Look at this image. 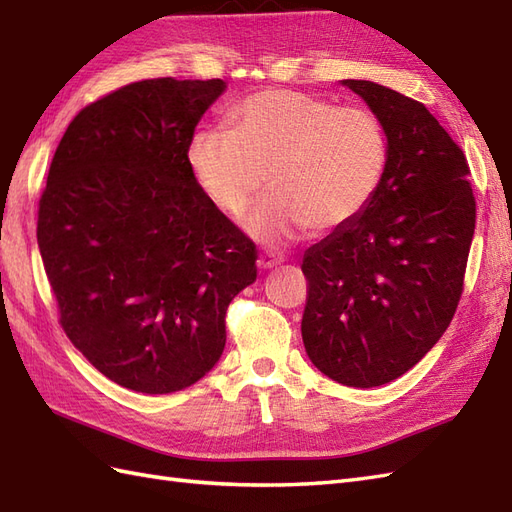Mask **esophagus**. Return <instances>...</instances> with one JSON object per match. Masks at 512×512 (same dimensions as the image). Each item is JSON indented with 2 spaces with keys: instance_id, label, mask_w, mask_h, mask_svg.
Segmentation results:
<instances>
[{
  "instance_id": "esophagus-1",
  "label": "esophagus",
  "mask_w": 512,
  "mask_h": 512,
  "mask_svg": "<svg viewBox=\"0 0 512 512\" xmlns=\"http://www.w3.org/2000/svg\"><path fill=\"white\" fill-rule=\"evenodd\" d=\"M281 264H283V259L277 257V255H272V253H264V255L257 257V266L261 270H274V268H279Z\"/></svg>"
}]
</instances>
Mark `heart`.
I'll return each mask as SVG.
<instances>
[{"instance_id": "heart-1", "label": "heart", "mask_w": 512, "mask_h": 512, "mask_svg": "<svg viewBox=\"0 0 512 512\" xmlns=\"http://www.w3.org/2000/svg\"><path fill=\"white\" fill-rule=\"evenodd\" d=\"M227 131H199L188 162L218 209L240 216L266 186L268 199L244 218L266 246H283L309 227L333 233L374 201L387 173L385 127L365 108L303 90L268 88L229 112Z\"/></svg>"}]
</instances>
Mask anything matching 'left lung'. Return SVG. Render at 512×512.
Wrapping results in <instances>:
<instances>
[{
    "label": "left lung",
    "instance_id": "obj_1",
    "mask_svg": "<svg viewBox=\"0 0 512 512\" xmlns=\"http://www.w3.org/2000/svg\"><path fill=\"white\" fill-rule=\"evenodd\" d=\"M385 127L387 173L352 225L307 248L303 344L348 387L409 372L448 329L476 229L469 166L424 103L368 80H342Z\"/></svg>",
    "mask_w": 512,
    "mask_h": 512
}]
</instances>
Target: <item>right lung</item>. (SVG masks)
Returning <instances> with one entry per match:
<instances>
[{
    "mask_svg": "<svg viewBox=\"0 0 512 512\" xmlns=\"http://www.w3.org/2000/svg\"><path fill=\"white\" fill-rule=\"evenodd\" d=\"M222 80H142L64 131L36 238L73 346L116 385L186 389L225 350L255 244L207 199L188 147Z\"/></svg>",
    "mask_w": 512,
    "mask_h": 512,
    "instance_id": "1",
    "label": "right lung"
}]
</instances>
